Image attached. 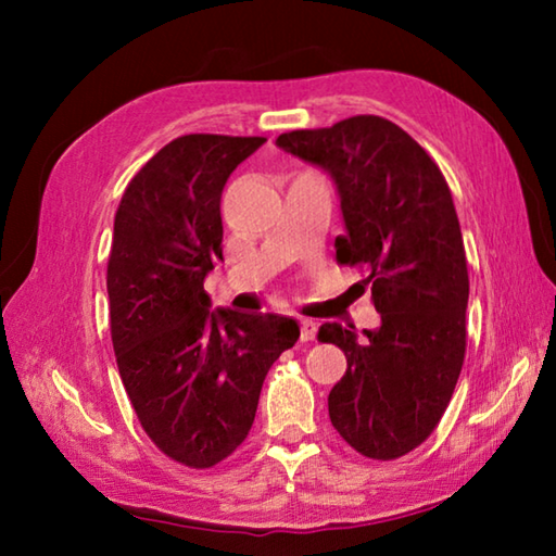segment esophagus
Returning a JSON list of instances; mask_svg holds the SVG:
<instances>
[{
	"mask_svg": "<svg viewBox=\"0 0 556 556\" xmlns=\"http://www.w3.org/2000/svg\"><path fill=\"white\" fill-rule=\"evenodd\" d=\"M299 326H301V341H314L316 338L314 318H299Z\"/></svg>",
	"mask_w": 556,
	"mask_h": 556,
	"instance_id": "34e87169",
	"label": "esophagus"
}]
</instances>
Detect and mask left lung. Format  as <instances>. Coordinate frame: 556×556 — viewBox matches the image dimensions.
<instances>
[{
    "mask_svg": "<svg viewBox=\"0 0 556 556\" xmlns=\"http://www.w3.org/2000/svg\"><path fill=\"white\" fill-rule=\"evenodd\" d=\"M277 147L333 178L345 223L336 260L365 269L380 314L363 336L318 328L348 361L328 417L357 454L400 458L439 425L466 355L468 269L448 184L407 131L375 115L287 131Z\"/></svg>",
    "mask_w": 556,
    "mask_h": 556,
    "instance_id": "8db88e82",
    "label": "left lung"
}]
</instances>
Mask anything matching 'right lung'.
<instances>
[{"label": "right lung", "instance_id": "1", "mask_svg": "<svg viewBox=\"0 0 556 556\" xmlns=\"http://www.w3.org/2000/svg\"><path fill=\"white\" fill-rule=\"evenodd\" d=\"M265 142L178 137L139 168L115 215L108 296L119 378L149 439L191 468L242 444L271 363L299 338L294 318L213 312L203 289L223 260V188Z\"/></svg>", "mask_w": 556, "mask_h": 556}]
</instances>
